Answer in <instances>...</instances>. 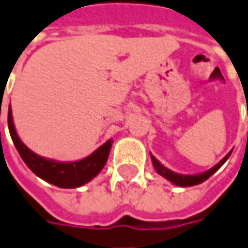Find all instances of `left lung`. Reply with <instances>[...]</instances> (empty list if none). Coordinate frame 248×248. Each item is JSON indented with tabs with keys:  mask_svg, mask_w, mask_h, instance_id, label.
<instances>
[{
	"mask_svg": "<svg viewBox=\"0 0 248 248\" xmlns=\"http://www.w3.org/2000/svg\"><path fill=\"white\" fill-rule=\"evenodd\" d=\"M231 153H232V150L229 151L228 154H227L224 158L221 159L218 164H216V165H214L213 168H210L209 170L202 172V173H197V174L176 173V172H173V170L168 169L167 167H164V165H162V164H161L158 159L155 158L153 154H150V157H151V162H153V167H154V169H155V172H157L158 174H161L162 177H165L167 180H169L170 183H173L174 186H179V187H192V186H197V184L203 183L205 180H207L212 174L216 173V172H217V170H218V169L225 164V161L229 158Z\"/></svg>",
	"mask_w": 248,
	"mask_h": 248,
	"instance_id": "1",
	"label": "left lung"
}]
</instances>
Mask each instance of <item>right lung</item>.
Segmentation results:
<instances>
[{"label": "right lung", "mask_w": 248, "mask_h": 248, "mask_svg": "<svg viewBox=\"0 0 248 248\" xmlns=\"http://www.w3.org/2000/svg\"><path fill=\"white\" fill-rule=\"evenodd\" d=\"M8 127L12 140L26 165L38 177L60 188H78L91 182L105 167L113 143L112 139L106 140L86 158L78 161H57L36 154L21 142L15 128L11 105L8 109Z\"/></svg>", "instance_id": "1"}]
</instances>
